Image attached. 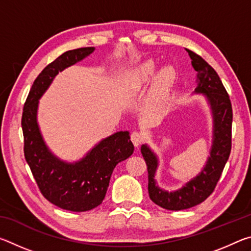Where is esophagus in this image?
<instances>
[{
    "label": "esophagus",
    "instance_id": "34e87169",
    "mask_svg": "<svg viewBox=\"0 0 251 251\" xmlns=\"http://www.w3.org/2000/svg\"><path fill=\"white\" fill-rule=\"evenodd\" d=\"M144 138H145L144 137V135L142 133H139V131H133L130 135L131 142H133V144L136 147L141 145V144L144 142Z\"/></svg>",
    "mask_w": 251,
    "mask_h": 251
}]
</instances>
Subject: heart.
<instances>
[{
    "instance_id": "1",
    "label": "heart",
    "mask_w": 251,
    "mask_h": 251,
    "mask_svg": "<svg viewBox=\"0 0 251 251\" xmlns=\"http://www.w3.org/2000/svg\"><path fill=\"white\" fill-rule=\"evenodd\" d=\"M157 69V64L152 59H147L142 63L130 75L129 86L131 88H139L150 82L154 76ZM176 78L175 69L172 65H166L161 69L155 76L151 93V103L158 105L167 96L171 90L174 80Z\"/></svg>"
}]
</instances>
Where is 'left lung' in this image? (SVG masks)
Listing matches in <instances>:
<instances>
[{
	"instance_id": "obj_1",
	"label": "left lung",
	"mask_w": 251,
	"mask_h": 251,
	"mask_svg": "<svg viewBox=\"0 0 251 251\" xmlns=\"http://www.w3.org/2000/svg\"><path fill=\"white\" fill-rule=\"evenodd\" d=\"M192 65L197 72V86L195 93H201L210 104L214 130L210 156L202 171L176 192L168 193L156 185L155 173L158 166L157 156L147 145L141 148L147 165L148 194L151 201L167 210L188 209L210 196L219 180L231 151L232 108L229 95L218 74L201 56L187 50Z\"/></svg>"
}]
</instances>
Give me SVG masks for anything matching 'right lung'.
Returning <instances> with one entry per match:
<instances>
[{"label":"right lung","instance_id":"right-lung-1","mask_svg":"<svg viewBox=\"0 0 251 251\" xmlns=\"http://www.w3.org/2000/svg\"><path fill=\"white\" fill-rule=\"evenodd\" d=\"M94 48L67 50L37 76L25 100L22 114L24 156L43 196L53 205L71 211H87L103 202L116 165L133 154L128 131H117L103 139L76 163L52 154L36 121L39 100L58 72L94 52Z\"/></svg>","mask_w":251,"mask_h":251}]
</instances>
